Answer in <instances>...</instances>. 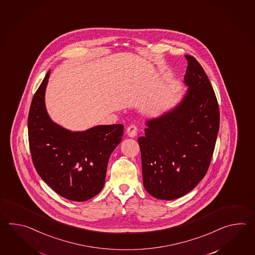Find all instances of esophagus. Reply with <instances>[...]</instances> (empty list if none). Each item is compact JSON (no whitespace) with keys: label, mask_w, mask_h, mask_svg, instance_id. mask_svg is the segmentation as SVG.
I'll use <instances>...</instances> for the list:
<instances>
[{"label":"esophagus","mask_w":255,"mask_h":255,"mask_svg":"<svg viewBox=\"0 0 255 255\" xmlns=\"http://www.w3.org/2000/svg\"><path fill=\"white\" fill-rule=\"evenodd\" d=\"M127 134L130 137H135V135H137V129L135 126L131 125L127 128Z\"/></svg>","instance_id":"1"}]
</instances>
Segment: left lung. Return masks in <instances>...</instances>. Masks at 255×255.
Listing matches in <instances>:
<instances>
[{
  "instance_id": "obj_1",
  "label": "left lung",
  "mask_w": 255,
  "mask_h": 255,
  "mask_svg": "<svg viewBox=\"0 0 255 255\" xmlns=\"http://www.w3.org/2000/svg\"><path fill=\"white\" fill-rule=\"evenodd\" d=\"M185 57L187 92L173 109L146 120L145 135L138 138L143 185L158 200L179 199L204 178L219 132L212 84L193 56Z\"/></svg>"
}]
</instances>
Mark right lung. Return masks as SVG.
Returning <instances> with one entry per match:
<instances>
[{
	"mask_svg": "<svg viewBox=\"0 0 255 255\" xmlns=\"http://www.w3.org/2000/svg\"><path fill=\"white\" fill-rule=\"evenodd\" d=\"M50 70L33 96L28 136L33 165L43 181L67 200L86 201L103 189L109 157L124 127L98 125L71 131L51 120L45 108Z\"/></svg>",
	"mask_w": 255,
	"mask_h": 255,
	"instance_id": "right-lung-1",
	"label": "right lung"
}]
</instances>
